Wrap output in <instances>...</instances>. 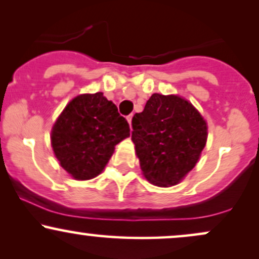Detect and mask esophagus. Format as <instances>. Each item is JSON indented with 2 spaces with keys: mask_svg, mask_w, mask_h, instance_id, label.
Returning <instances> with one entry per match:
<instances>
[{
  "mask_svg": "<svg viewBox=\"0 0 259 259\" xmlns=\"http://www.w3.org/2000/svg\"><path fill=\"white\" fill-rule=\"evenodd\" d=\"M126 119H127V123L130 124V126H132V120H133V114H129V116L126 117Z\"/></svg>",
  "mask_w": 259,
  "mask_h": 259,
  "instance_id": "esophagus-1",
  "label": "esophagus"
}]
</instances>
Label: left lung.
Wrapping results in <instances>:
<instances>
[{
    "instance_id": "1",
    "label": "left lung",
    "mask_w": 259,
    "mask_h": 259,
    "mask_svg": "<svg viewBox=\"0 0 259 259\" xmlns=\"http://www.w3.org/2000/svg\"><path fill=\"white\" fill-rule=\"evenodd\" d=\"M132 124V140L143 176L158 187L182 181L206 145V121L179 95L153 94Z\"/></svg>"
}]
</instances>
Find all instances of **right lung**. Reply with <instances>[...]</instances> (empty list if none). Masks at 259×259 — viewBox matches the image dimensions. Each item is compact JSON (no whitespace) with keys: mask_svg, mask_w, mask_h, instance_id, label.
<instances>
[{"mask_svg":"<svg viewBox=\"0 0 259 259\" xmlns=\"http://www.w3.org/2000/svg\"><path fill=\"white\" fill-rule=\"evenodd\" d=\"M130 136L126 119L102 93L82 94L68 102L52 129L55 157L73 179L92 180L102 172L114 146Z\"/></svg>","mask_w":259,"mask_h":259,"instance_id":"obj_1","label":"right lung"}]
</instances>
